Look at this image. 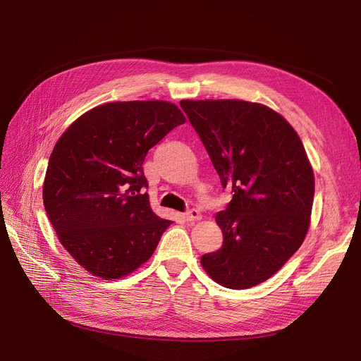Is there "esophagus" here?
Instances as JSON below:
<instances>
[{"label":"esophagus","mask_w":361,"mask_h":361,"mask_svg":"<svg viewBox=\"0 0 361 361\" xmlns=\"http://www.w3.org/2000/svg\"><path fill=\"white\" fill-rule=\"evenodd\" d=\"M183 218L187 221H199V220H202V214L197 209H191V211L183 214Z\"/></svg>","instance_id":"esophagus-1"}]
</instances>
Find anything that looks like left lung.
Instances as JSON below:
<instances>
[{
	"instance_id": "left-lung-1",
	"label": "left lung",
	"mask_w": 361,
	"mask_h": 361,
	"mask_svg": "<svg viewBox=\"0 0 361 361\" xmlns=\"http://www.w3.org/2000/svg\"><path fill=\"white\" fill-rule=\"evenodd\" d=\"M223 188L233 197L218 212L223 245L202 256L206 274L228 289L267 281L309 232L314 174L302 141L272 108L241 99L180 101Z\"/></svg>"
}]
</instances>
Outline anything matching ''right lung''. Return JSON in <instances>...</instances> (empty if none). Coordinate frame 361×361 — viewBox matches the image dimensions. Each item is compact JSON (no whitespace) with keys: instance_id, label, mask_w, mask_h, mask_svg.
<instances>
[{"instance_id":"right-lung-1","label":"right lung","mask_w":361,"mask_h":361,"mask_svg":"<svg viewBox=\"0 0 361 361\" xmlns=\"http://www.w3.org/2000/svg\"><path fill=\"white\" fill-rule=\"evenodd\" d=\"M185 122L167 101L108 102L76 118L54 146L43 204L61 245L90 274L123 279L154 255L171 221L152 211L143 162Z\"/></svg>"}]
</instances>
